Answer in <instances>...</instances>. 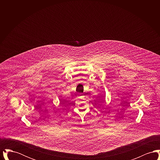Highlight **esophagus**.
I'll return each mask as SVG.
<instances>
[{"label":"esophagus","mask_w":160,"mask_h":160,"mask_svg":"<svg viewBox=\"0 0 160 160\" xmlns=\"http://www.w3.org/2000/svg\"><path fill=\"white\" fill-rule=\"evenodd\" d=\"M84 97H85V96L83 94H82V93H80V94H79V95H78V98H80V99H83V98H84Z\"/></svg>","instance_id":"obj_1"}]
</instances>
